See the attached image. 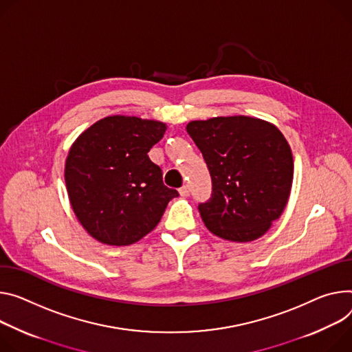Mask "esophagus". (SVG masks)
I'll return each instance as SVG.
<instances>
[{
    "label": "esophagus",
    "instance_id": "esophagus-1",
    "mask_svg": "<svg viewBox=\"0 0 352 352\" xmlns=\"http://www.w3.org/2000/svg\"><path fill=\"white\" fill-rule=\"evenodd\" d=\"M189 185H182L181 188H179V194H181V197H188L189 195Z\"/></svg>",
    "mask_w": 352,
    "mask_h": 352
}]
</instances>
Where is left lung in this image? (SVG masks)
<instances>
[{"instance_id": "left-lung-1", "label": "left lung", "mask_w": 352, "mask_h": 352, "mask_svg": "<svg viewBox=\"0 0 352 352\" xmlns=\"http://www.w3.org/2000/svg\"><path fill=\"white\" fill-rule=\"evenodd\" d=\"M186 132L212 178V195L198 206L205 226L239 243L265 234L294 179L292 151L278 127L257 118L219 116L189 122Z\"/></svg>"}]
</instances>
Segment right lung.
I'll return each instance as SVG.
<instances>
[{"mask_svg":"<svg viewBox=\"0 0 352 352\" xmlns=\"http://www.w3.org/2000/svg\"><path fill=\"white\" fill-rule=\"evenodd\" d=\"M163 122L108 116L87 129L66 160V186L82 228L98 241L127 245L162 220L179 194L163 182V171L148 158L163 139Z\"/></svg>","mask_w":352,"mask_h":352,"instance_id":"right-lung-1","label":"right lung"}]
</instances>
